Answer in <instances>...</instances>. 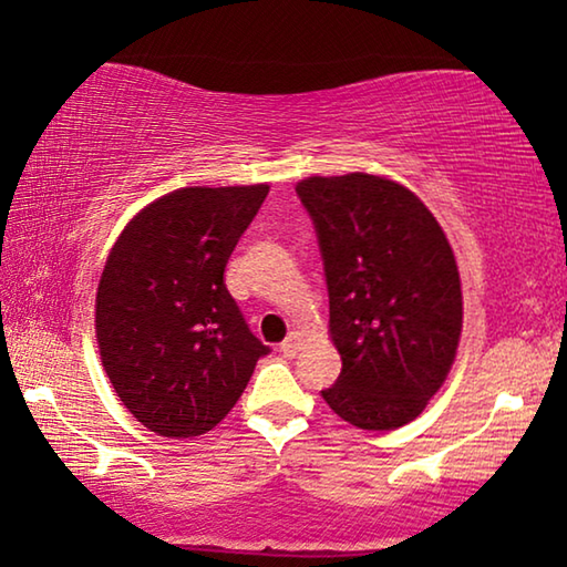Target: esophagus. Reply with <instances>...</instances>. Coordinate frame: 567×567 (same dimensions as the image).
<instances>
[{
	"label": "esophagus",
	"instance_id": "1",
	"mask_svg": "<svg viewBox=\"0 0 567 567\" xmlns=\"http://www.w3.org/2000/svg\"><path fill=\"white\" fill-rule=\"evenodd\" d=\"M302 348V334L300 332H290L285 338V342L280 344V352L285 354V358H295L297 352H300Z\"/></svg>",
	"mask_w": 567,
	"mask_h": 567
}]
</instances>
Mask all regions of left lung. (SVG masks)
Segmentation results:
<instances>
[{"label":"left lung","mask_w":567,"mask_h":567,"mask_svg":"<svg viewBox=\"0 0 567 567\" xmlns=\"http://www.w3.org/2000/svg\"><path fill=\"white\" fill-rule=\"evenodd\" d=\"M295 189L318 235L342 358L322 398L354 427L408 425L445 382L463 330L453 247L433 213L392 179L352 172Z\"/></svg>","instance_id":"left-lung-1"}]
</instances>
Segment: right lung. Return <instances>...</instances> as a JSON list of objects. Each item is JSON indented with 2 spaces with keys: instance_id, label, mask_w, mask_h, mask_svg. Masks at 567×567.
Wrapping results in <instances>:
<instances>
[{
  "instance_id": "right-lung-1",
  "label": "right lung",
  "mask_w": 567,
  "mask_h": 567,
  "mask_svg": "<svg viewBox=\"0 0 567 567\" xmlns=\"http://www.w3.org/2000/svg\"><path fill=\"white\" fill-rule=\"evenodd\" d=\"M267 185L182 187L122 229L97 287L104 372L134 417L165 437L213 430L270 348L225 285Z\"/></svg>"
}]
</instances>
